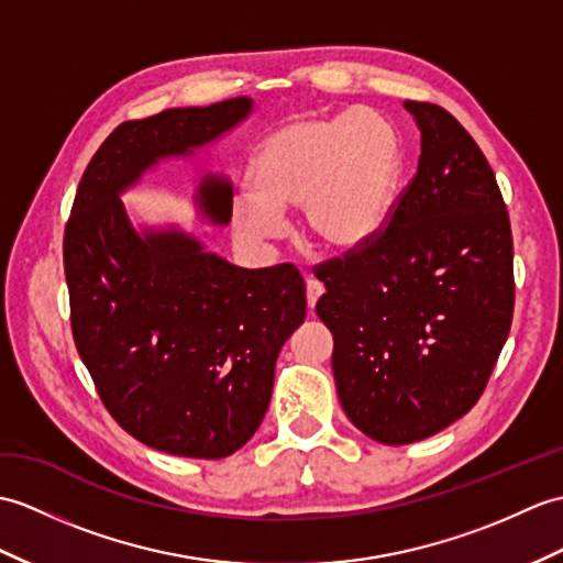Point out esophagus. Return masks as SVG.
<instances>
[{"label": "esophagus", "instance_id": "34e87169", "mask_svg": "<svg viewBox=\"0 0 563 563\" xmlns=\"http://www.w3.org/2000/svg\"><path fill=\"white\" fill-rule=\"evenodd\" d=\"M325 290H323V285L319 283V280H313V278H307V307L309 309H313L317 307V302H319V297L323 295Z\"/></svg>", "mask_w": 563, "mask_h": 563}]
</instances>
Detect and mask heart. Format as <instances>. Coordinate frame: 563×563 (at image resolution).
Returning a JSON list of instances; mask_svg holds the SVG:
<instances>
[{"mask_svg":"<svg viewBox=\"0 0 563 563\" xmlns=\"http://www.w3.org/2000/svg\"><path fill=\"white\" fill-rule=\"evenodd\" d=\"M402 179V139L372 108L297 117L258 143L250 194L232 199L240 240L264 244L285 232V213L302 208L307 234L333 252L372 244L394 216Z\"/></svg>","mask_w":563,"mask_h":563,"instance_id":"1","label":"heart"}]
</instances>
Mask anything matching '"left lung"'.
Instances as JSON below:
<instances>
[{"label": "left lung", "mask_w": 563, "mask_h": 563, "mask_svg": "<svg viewBox=\"0 0 563 563\" xmlns=\"http://www.w3.org/2000/svg\"><path fill=\"white\" fill-rule=\"evenodd\" d=\"M420 163L388 228L319 271V319L350 422L388 446L479 400L514 319V240L479 146L439 104L405 100Z\"/></svg>", "instance_id": "left-lung-1"}]
</instances>
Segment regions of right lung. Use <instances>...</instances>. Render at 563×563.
<instances>
[{
	"mask_svg": "<svg viewBox=\"0 0 563 563\" xmlns=\"http://www.w3.org/2000/svg\"><path fill=\"white\" fill-rule=\"evenodd\" d=\"M252 112L240 96L120 124L88 163L64 232L78 355L120 427L169 455L216 461L254 437L280 347L307 317L305 280L290 264L234 266L177 222L134 225L122 194ZM194 206L225 228L232 181L206 173Z\"/></svg>",
	"mask_w": 563,
	"mask_h": 563,
	"instance_id": "1",
	"label": "right lung"
}]
</instances>
